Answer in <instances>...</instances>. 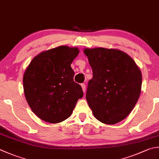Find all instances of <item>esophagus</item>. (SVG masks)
<instances>
[{"instance_id":"obj_1","label":"esophagus","mask_w":159,"mask_h":159,"mask_svg":"<svg viewBox=\"0 0 159 159\" xmlns=\"http://www.w3.org/2000/svg\"><path fill=\"white\" fill-rule=\"evenodd\" d=\"M81 87H82V89H83V92L85 93V91H86V88H85V84H81Z\"/></svg>"}]
</instances>
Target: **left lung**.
Instances as JSON below:
<instances>
[{
  "label": "left lung",
  "mask_w": 159,
  "mask_h": 159,
  "mask_svg": "<svg viewBox=\"0 0 159 159\" xmlns=\"http://www.w3.org/2000/svg\"><path fill=\"white\" fill-rule=\"evenodd\" d=\"M93 78L86 99L101 123L114 125L131 112L141 94L142 74L135 61L117 49L85 48Z\"/></svg>",
  "instance_id": "8db88e82"
}]
</instances>
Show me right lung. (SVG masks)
<instances>
[{
  "label": "right lung",
  "mask_w": 159,
  "mask_h": 159,
  "mask_svg": "<svg viewBox=\"0 0 159 159\" xmlns=\"http://www.w3.org/2000/svg\"><path fill=\"white\" fill-rule=\"evenodd\" d=\"M79 53L78 48L61 45L36 56L23 75L24 94L31 110L39 119L58 123L69 118L82 88L74 81L71 64Z\"/></svg>",
  "instance_id": "1"
}]
</instances>
